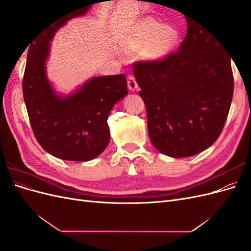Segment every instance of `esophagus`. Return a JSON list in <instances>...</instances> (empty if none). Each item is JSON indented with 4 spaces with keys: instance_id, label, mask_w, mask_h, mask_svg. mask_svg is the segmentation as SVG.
I'll list each match as a JSON object with an SVG mask.
<instances>
[{
    "instance_id": "1",
    "label": "esophagus",
    "mask_w": 251,
    "mask_h": 251,
    "mask_svg": "<svg viewBox=\"0 0 251 251\" xmlns=\"http://www.w3.org/2000/svg\"><path fill=\"white\" fill-rule=\"evenodd\" d=\"M127 88L131 91H135L138 89V83H137V81H136L134 76H130L127 78Z\"/></svg>"
}]
</instances>
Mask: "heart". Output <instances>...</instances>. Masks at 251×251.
I'll list each match as a JSON object with an SVG mask.
<instances>
[{
  "instance_id": "1",
  "label": "heart",
  "mask_w": 251,
  "mask_h": 251,
  "mask_svg": "<svg viewBox=\"0 0 251 251\" xmlns=\"http://www.w3.org/2000/svg\"><path fill=\"white\" fill-rule=\"evenodd\" d=\"M179 40L178 30L173 25H161L153 18H143L130 28L124 41L127 54L142 55L151 62H159L174 50Z\"/></svg>"
}]
</instances>
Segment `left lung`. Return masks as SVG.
<instances>
[{
	"label": "left lung",
	"instance_id": "left-lung-1",
	"mask_svg": "<svg viewBox=\"0 0 251 251\" xmlns=\"http://www.w3.org/2000/svg\"><path fill=\"white\" fill-rule=\"evenodd\" d=\"M177 52L134 64L153 146L173 158L199 154L221 134L233 95L230 57L207 27L185 18Z\"/></svg>",
	"mask_w": 251,
	"mask_h": 251
}]
</instances>
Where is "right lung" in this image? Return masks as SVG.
Listing matches in <instances>:
<instances>
[{
  "instance_id": "add662e5",
  "label": "right lung",
  "mask_w": 251,
  "mask_h": 251,
  "mask_svg": "<svg viewBox=\"0 0 251 251\" xmlns=\"http://www.w3.org/2000/svg\"><path fill=\"white\" fill-rule=\"evenodd\" d=\"M90 5L52 22L29 46L23 94L30 124L41 147L63 160L89 161L100 155L110 141L108 116L127 94L125 74L92 77L63 96L47 77L50 42L68 21L83 16Z\"/></svg>"
}]
</instances>
